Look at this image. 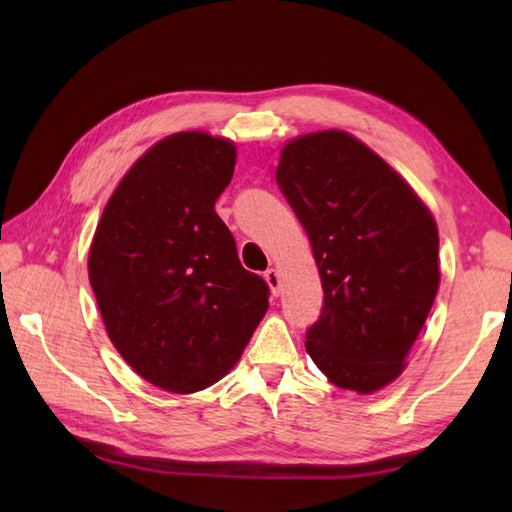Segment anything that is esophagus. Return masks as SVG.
Masks as SVG:
<instances>
[{
  "mask_svg": "<svg viewBox=\"0 0 512 512\" xmlns=\"http://www.w3.org/2000/svg\"><path fill=\"white\" fill-rule=\"evenodd\" d=\"M264 279H266V284H268L270 292H273V297H279V292H281V277H279V270H275V268L266 270V273H264Z\"/></svg>",
  "mask_w": 512,
  "mask_h": 512,
  "instance_id": "34e87169",
  "label": "esophagus"
}]
</instances>
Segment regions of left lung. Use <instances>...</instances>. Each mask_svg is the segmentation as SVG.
Listing matches in <instances>:
<instances>
[{
  "label": "left lung",
  "instance_id": "obj_1",
  "mask_svg": "<svg viewBox=\"0 0 512 512\" xmlns=\"http://www.w3.org/2000/svg\"><path fill=\"white\" fill-rule=\"evenodd\" d=\"M277 184L306 228L323 286L306 350L330 383L372 394L405 369L436 299V220L383 158L341 129L292 138Z\"/></svg>",
  "mask_w": 512,
  "mask_h": 512
}]
</instances>
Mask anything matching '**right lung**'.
<instances>
[{
	"instance_id": "1",
	"label": "right lung",
	"mask_w": 512,
	"mask_h": 512,
	"mask_svg": "<svg viewBox=\"0 0 512 512\" xmlns=\"http://www.w3.org/2000/svg\"><path fill=\"white\" fill-rule=\"evenodd\" d=\"M237 151L180 132L151 147L105 204L88 273L107 336L138 376L193 394L228 374L268 310L215 213Z\"/></svg>"
}]
</instances>
